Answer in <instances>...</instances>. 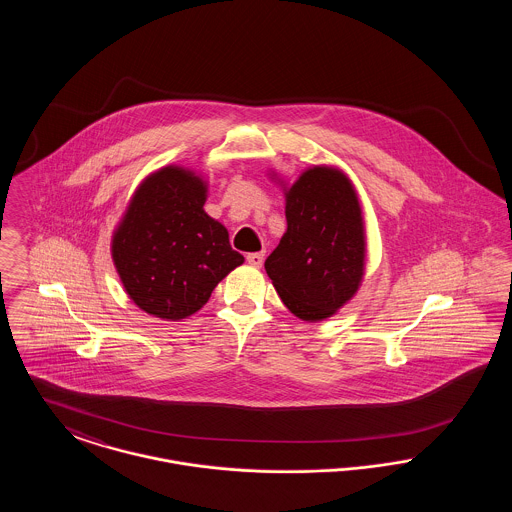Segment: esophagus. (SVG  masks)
<instances>
[{
  "instance_id": "1",
  "label": "esophagus",
  "mask_w": 512,
  "mask_h": 512,
  "mask_svg": "<svg viewBox=\"0 0 512 512\" xmlns=\"http://www.w3.org/2000/svg\"><path fill=\"white\" fill-rule=\"evenodd\" d=\"M263 259H265L263 253H249V255H247V263H249L251 267H261V265H263Z\"/></svg>"
}]
</instances>
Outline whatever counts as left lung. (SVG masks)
Masks as SVG:
<instances>
[{
  "instance_id": "1",
  "label": "left lung",
  "mask_w": 512,
  "mask_h": 512,
  "mask_svg": "<svg viewBox=\"0 0 512 512\" xmlns=\"http://www.w3.org/2000/svg\"><path fill=\"white\" fill-rule=\"evenodd\" d=\"M268 176L284 192L288 222L265 261L268 278L295 317H334L365 278V217L355 184L336 165H313L292 182L272 169Z\"/></svg>"
}]
</instances>
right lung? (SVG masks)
I'll use <instances>...</instances> for the list:
<instances>
[{"label": "right lung", "instance_id": "obj_1", "mask_svg": "<svg viewBox=\"0 0 512 512\" xmlns=\"http://www.w3.org/2000/svg\"><path fill=\"white\" fill-rule=\"evenodd\" d=\"M205 174L180 165L149 172L111 236L122 288L151 317H192L222 278L244 263L228 230L203 209Z\"/></svg>", "mask_w": 512, "mask_h": 512}]
</instances>
